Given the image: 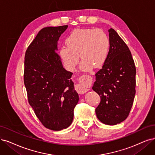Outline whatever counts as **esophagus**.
Here are the masks:
<instances>
[{"mask_svg":"<svg viewBox=\"0 0 155 155\" xmlns=\"http://www.w3.org/2000/svg\"><path fill=\"white\" fill-rule=\"evenodd\" d=\"M91 81H92V80L87 74H84V75L81 76L79 78V83L76 85V89L77 92L81 94L87 93L89 89L85 87L84 85H90L92 82Z\"/></svg>","mask_w":155,"mask_h":155,"instance_id":"esophagus-1","label":"esophagus"}]
</instances>
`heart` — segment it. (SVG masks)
<instances>
[{
    "label": "heart",
    "instance_id": "obj_1",
    "mask_svg": "<svg viewBox=\"0 0 155 155\" xmlns=\"http://www.w3.org/2000/svg\"><path fill=\"white\" fill-rule=\"evenodd\" d=\"M66 46L63 45L59 55L68 70H74L79 61V55L82 60L81 68L89 71L94 66L98 68L107 59L110 42L107 35L101 29L77 28L66 39Z\"/></svg>",
    "mask_w": 155,
    "mask_h": 155
}]
</instances>
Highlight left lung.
<instances>
[{
	"label": "left lung",
	"instance_id": "left-lung-1",
	"mask_svg": "<svg viewBox=\"0 0 155 155\" xmlns=\"http://www.w3.org/2000/svg\"><path fill=\"white\" fill-rule=\"evenodd\" d=\"M108 32L109 51L92 89L101 98L97 117L104 124L116 125L127 118L133 105L136 68L128 46L113 28Z\"/></svg>",
	"mask_w": 155,
	"mask_h": 155
}]
</instances>
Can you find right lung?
Instances as JSON below:
<instances>
[{"mask_svg":"<svg viewBox=\"0 0 155 155\" xmlns=\"http://www.w3.org/2000/svg\"><path fill=\"white\" fill-rule=\"evenodd\" d=\"M68 25L47 27L38 32L27 48L24 61V84L28 103L45 127L54 131L67 128L79 100L71 79L55 51Z\"/></svg>","mask_w":155,"mask_h":155,"instance_id":"add662e5","label":"right lung"}]
</instances>
